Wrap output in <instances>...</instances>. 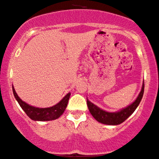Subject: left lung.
<instances>
[{"instance_id":"left-lung-1","label":"left lung","mask_w":159,"mask_h":159,"mask_svg":"<svg viewBox=\"0 0 159 159\" xmlns=\"http://www.w3.org/2000/svg\"><path fill=\"white\" fill-rule=\"evenodd\" d=\"M144 91V83L143 84L142 89L139 93V96L133 104L128 106L125 109H123L118 112H108L106 111L102 110L101 109L98 108L90 101H88L87 98V103L88 108L92 116L94 117L100 123L108 124V125H118L125 121L132 113L135 110L139 104H140L141 99H142Z\"/></svg>"}]
</instances>
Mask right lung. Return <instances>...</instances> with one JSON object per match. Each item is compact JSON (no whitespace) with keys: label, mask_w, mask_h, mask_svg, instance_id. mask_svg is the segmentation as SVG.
Listing matches in <instances>:
<instances>
[{"label":"right lung","mask_w":159,"mask_h":159,"mask_svg":"<svg viewBox=\"0 0 159 159\" xmlns=\"http://www.w3.org/2000/svg\"><path fill=\"white\" fill-rule=\"evenodd\" d=\"M12 91L15 98L18 101L20 107L24 110L29 117L34 121H51V120H55L60 117L61 115L64 113L65 109L67 106L69 98L70 96V93H68L58 104L51 107L38 108L30 106L26 103L24 102L18 96L13 87Z\"/></svg>","instance_id":"1"}]
</instances>
